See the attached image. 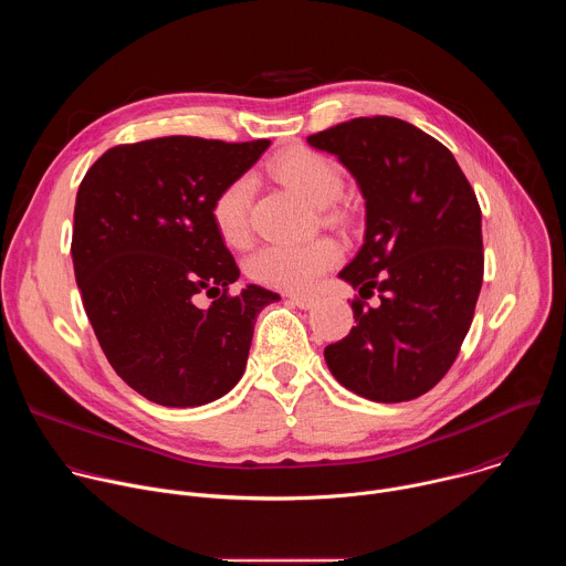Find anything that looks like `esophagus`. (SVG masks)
<instances>
[{
	"label": "esophagus",
	"instance_id": "34e87169",
	"mask_svg": "<svg viewBox=\"0 0 566 566\" xmlns=\"http://www.w3.org/2000/svg\"><path fill=\"white\" fill-rule=\"evenodd\" d=\"M291 304H295L297 308H313L317 304V297L315 295H302V293H291L289 295Z\"/></svg>",
	"mask_w": 566,
	"mask_h": 566
}]
</instances>
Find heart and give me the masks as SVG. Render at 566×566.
Instances as JSON below:
<instances>
[{"label":"heart","mask_w":566,"mask_h":566,"mask_svg":"<svg viewBox=\"0 0 566 566\" xmlns=\"http://www.w3.org/2000/svg\"><path fill=\"white\" fill-rule=\"evenodd\" d=\"M273 177L295 197L313 208H327L343 195L345 179L329 158L311 149H291L271 164ZM253 186L249 177L230 181L214 199L210 217L217 234L228 247H241L249 237V206ZM338 260V247L332 239L317 237L304 244H266L249 262V277L258 284L306 291L325 275Z\"/></svg>","instance_id":"b5f03b06"}]
</instances>
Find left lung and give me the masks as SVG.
<instances>
[{
	"label": "left lung",
	"instance_id": "8db88e82",
	"mask_svg": "<svg viewBox=\"0 0 566 566\" xmlns=\"http://www.w3.org/2000/svg\"><path fill=\"white\" fill-rule=\"evenodd\" d=\"M306 143L334 154L365 199V237L338 273L374 310L325 349L334 378L376 402L430 391L452 367L483 280L481 210L452 151L389 116L354 118Z\"/></svg>",
	"mask_w": 566,
	"mask_h": 566
}]
</instances>
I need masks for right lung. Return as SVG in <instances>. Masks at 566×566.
<instances>
[{"mask_svg":"<svg viewBox=\"0 0 566 566\" xmlns=\"http://www.w3.org/2000/svg\"><path fill=\"white\" fill-rule=\"evenodd\" d=\"M271 140L166 136L107 149L77 188L73 271L114 371L166 408H199L244 376L260 311L280 295L247 284L217 234V195ZM208 294V310L196 297Z\"/></svg>","mask_w":566,"mask_h":566,"instance_id":"1","label":"right lung"}]
</instances>
